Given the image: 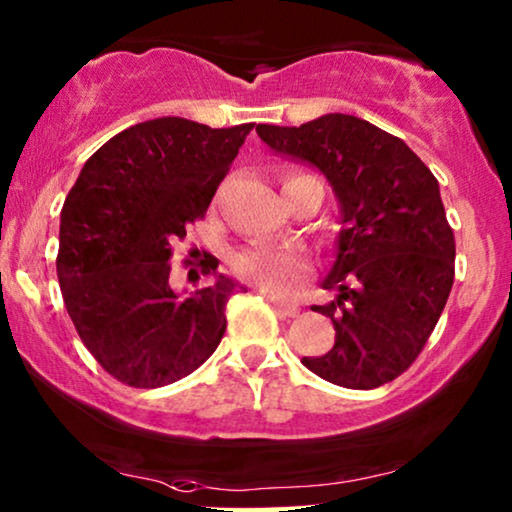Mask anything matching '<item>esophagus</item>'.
I'll list each match as a JSON object with an SVG mask.
<instances>
[{
  "mask_svg": "<svg viewBox=\"0 0 512 512\" xmlns=\"http://www.w3.org/2000/svg\"><path fill=\"white\" fill-rule=\"evenodd\" d=\"M261 294L266 296V299H270V304H273L275 313L282 315V318H294V315H299V306H296V304H287V301L277 299L275 294H268V292H261Z\"/></svg>",
  "mask_w": 512,
  "mask_h": 512,
  "instance_id": "esophagus-1",
  "label": "esophagus"
}]
</instances>
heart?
Instances as JSON below:
<instances>
[{"mask_svg": "<svg viewBox=\"0 0 512 512\" xmlns=\"http://www.w3.org/2000/svg\"><path fill=\"white\" fill-rule=\"evenodd\" d=\"M311 178L308 173H289L287 182ZM232 270L246 285L268 294H287L299 285L308 275V258L299 249L292 246H273V244H251L237 251L232 258Z\"/></svg>", "mask_w": 512, "mask_h": 512, "instance_id": "b5f03b06", "label": "heart"}]
</instances>
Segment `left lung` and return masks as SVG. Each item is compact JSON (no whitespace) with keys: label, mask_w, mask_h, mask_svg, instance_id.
Here are the masks:
<instances>
[{"label":"left lung","mask_w":512,"mask_h":512,"mask_svg":"<svg viewBox=\"0 0 512 512\" xmlns=\"http://www.w3.org/2000/svg\"><path fill=\"white\" fill-rule=\"evenodd\" d=\"M256 132L277 154L323 170L342 206L337 261L323 282L337 299L313 306L332 320L334 346L301 363L346 389L396 380L425 349L456 275L437 178L406 142L346 113Z\"/></svg>","instance_id":"obj_1"}]
</instances>
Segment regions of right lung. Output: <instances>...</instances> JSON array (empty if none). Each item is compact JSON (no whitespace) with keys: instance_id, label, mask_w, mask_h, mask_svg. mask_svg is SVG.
Segmentation results:
<instances>
[{"instance_id":"1","label":"right lung","mask_w":512,"mask_h":512,"mask_svg":"<svg viewBox=\"0 0 512 512\" xmlns=\"http://www.w3.org/2000/svg\"><path fill=\"white\" fill-rule=\"evenodd\" d=\"M251 130L156 118L118 132L82 166L61 208L56 275L82 344L113 380L166 387L218 349L227 299L246 289L218 275L180 296L168 261ZM216 268L213 256L201 261L204 275Z\"/></svg>"}]
</instances>
